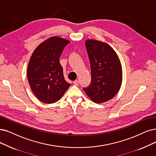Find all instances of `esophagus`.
I'll return each instance as SVG.
<instances>
[{
  "instance_id": "1",
  "label": "esophagus",
  "mask_w": 156,
  "mask_h": 156,
  "mask_svg": "<svg viewBox=\"0 0 156 156\" xmlns=\"http://www.w3.org/2000/svg\"><path fill=\"white\" fill-rule=\"evenodd\" d=\"M73 83L75 85H78V84H79V80H74V81H73Z\"/></svg>"
}]
</instances>
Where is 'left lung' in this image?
Masks as SVG:
<instances>
[{
	"instance_id": "1",
	"label": "left lung",
	"mask_w": 156,
	"mask_h": 156,
	"mask_svg": "<svg viewBox=\"0 0 156 156\" xmlns=\"http://www.w3.org/2000/svg\"><path fill=\"white\" fill-rule=\"evenodd\" d=\"M85 45L90 61L91 80L89 86L83 90L94 102H105L114 97L120 88V61L107 43L87 40Z\"/></svg>"
}]
</instances>
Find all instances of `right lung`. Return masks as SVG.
Masks as SVG:
<instances>
[{"label": "right lung", "instance_id": "1", "mask_svg": "<svg viewBox=\"0 0 156 156\" xmlns=\"http://www.w3.org/2000/svg\"><path fill=\"white\" fill-rule=\"evenodd\" d=\"M70 43L59 37H52L42 42L31 55L27 78L31 90L42 102H56L70 86L63 76L59 58Z\"/></svg>", "mask_w": 156, "mask_h": 156}]
</instances>
